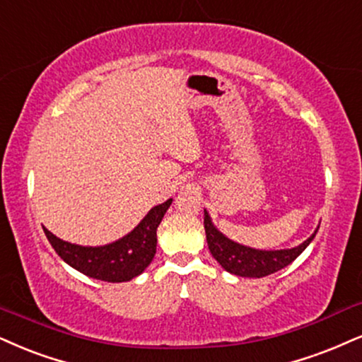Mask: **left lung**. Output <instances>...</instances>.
<instances>
[{
    "mask_svg": "<svg viewBox=\"0 0 362 362\" xmlns=\"http://www.w3.org/2000/svg\"><path fill=\"white\" fill-rule=\"evenodd\" d=\"M319 230V228H317ZM317 230L312 233L304 243L296 248L287 250H255L245 247L226 238L220 230L211 223L208 211L204 209V231H206V242L211 255L215 260L230 274L238 276H250V279H262L275 272L282 270L300 255L309 243L314 240Z\"/></svg>",
    "mask_w": 362,
    "mask_h": 362,
    "instance_id": "obj_1",
    "label": "left lung"
}]
</instances>
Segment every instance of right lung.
<instances>
[{"mask_svg": "<svg viewBox=\"0 0 362 362\" xmlns=\"http://www.w3.org/2000/svg\"><path fill=\"white\" fill-rule=\"evenodd\" d=\"M171 203L173 199H168L154 206L131 233L104 247H80L64 242L47 228L43 231L58 257L75 270L104 282H129L153 262L158 245L156 231Z\"/></svg>", "mask_w": 362, "mask_h": 362, "instance_id": "obj_1", "label": "right lung"}]
</instances>
